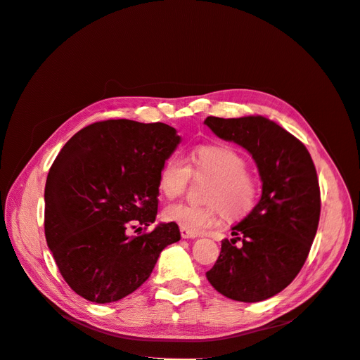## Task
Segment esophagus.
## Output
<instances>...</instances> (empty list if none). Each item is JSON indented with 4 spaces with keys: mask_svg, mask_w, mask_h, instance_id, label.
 Returning <instances> with one entry per match:
<instances>
[{
    "mask_svg": "<svg viewBox=\"0 0 360 360\" xmlns=\"http://www.w3.org/2000/svg\"><path fill=\"white\" fill-rule=\"evenodd\" d=\"M180 234H181L183 238H195V237H198L197 233H192V231L186 230V228H181V226H180Z\"/></svg>",
    "mask_w": 360,
    "mask_h": 360,
    "instance_id": "esophagus-1",
    "label": "esophagus"
}]
</instances>
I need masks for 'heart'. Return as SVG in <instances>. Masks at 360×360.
I'll list each match as a JSON object with an SVG mask.
<instances>
[{
  "instance_id": "obj_1",
  "label": "heart",
  "mask_w": 360,
  "mask_h": 360,
  "mask_svg": "<svg viewBox=\"0 0 360 360\" xmlns=\"http://www.w3.org/2000/svg\"><path fill=\"white\" fill-rule=\"evenodd\" d=\"M186 162L169 156L159 171V189L167 198H179L186 191L191 174L209 177L204 200L205 205L186 202L168 205L163 216L192 233H201L219 222L221 213L230 221L242 219L254 210L258 197V184L248 172L246 159L231 147L200 146L191 150Z\"/></svg>"
}]
</instances>
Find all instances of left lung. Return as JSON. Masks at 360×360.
<instances>
[{"label": "left lung", "instance_id": "1", "mask_svg": "<svg viewBox=\"0 0 360 360\" xmlns=\"http://www.w3.org/2000/svg\"><path fill=\"white\" fill-rule=\"evenodd\" d=\"M204 124L231 141L257 163L263 192L243 221L224 238L205 276L237 302L274 297L297 276L320 221V186L309 151L278 123L261 115L207 117Z\"/></svg>", "mask_w": 360, "mask_h": 360}]
</instances>
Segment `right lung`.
<instances>
[{
	"label": "right lung",
	"instance_id": "obj_1",
	"mask_svg": "<svg viewBox=\"0 0 360 360\" xmlns=\"http://www.w3.org/2000/svg\"><path fill=\"white\" fill-rule=\"evenodd\" d=\"M180 141L165 123L106 120L75 134L53 160L45 236L61 276L81 297H126L148 279L162 250L180 240L172 222L146 231L156 221L160 167Z\"/></svg>",
	"mask_w": 360,
	"mask_h": 360
}]
</instances>
